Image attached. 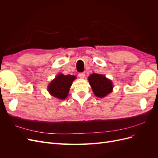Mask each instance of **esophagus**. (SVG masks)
I'll return each mask as SVG.
<instances>
[{
    "mask_svg": "<svg viewBox=\"0 0 158 158\" xmlns=\"http://www.w3.org/2000/svg\"><path fill=\"white\" fill-rule=\"evenodd\" d=\"M78 77L80 78H84L85 77V73H80L78 74Z\"/></svg>",
    "mask_w": 158,
    "mask_h": 158,
    "instance_id": "34e87169",
    "label": "esophagus"
}]
</instances>
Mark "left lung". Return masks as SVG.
Masks as SVG:
<instances>
[{
    "label": "left lung",
    "mask_w": 158,
    "mask_h": 158,
    "mask_svg": "<svg viewBox=\"0 0 158 158\" xmlns=\"http://www.w3.org/2000/svg\"><path fill=\"white\" fill-rule=\"evenodd\" d=\"M88 80L94 93L98 98H103L112 92L113 84L106 76L94 73L89 76Z\"/></svg>",
    "instance_id": "1"
}]
</instances>
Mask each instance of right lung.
<instances>
[{"label":"right lung","instance_id":"add662e5","mask_svg":"<svg viewBox=\"0 0 158 158\" xmlns=\"http://www.w3.org/2000/svg\"><path fill=\"white\" fill-rule=\"evenodd\" d=\"M76 76L60 74L56 76L48 86L49 92L56 98L64 99L67 97L69 89Z\"/></svg>","mask_w":158,"mask_h":158}]
</instances>
